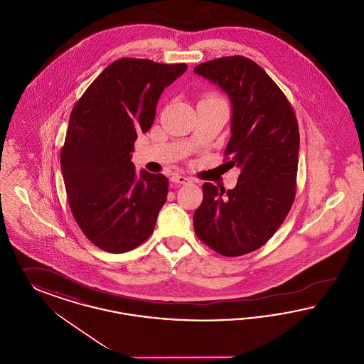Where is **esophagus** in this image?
<instances>
[{"instance_id":"1","label":"esophagus","mask_w":364,"mask_h":364,"mask_svg":"<svg viewBox=\"0 0 364 364\" xmlns=\"http://www.w3.org/2000/svg\"><path fill=\"white\" fill-rule=\"evenodd\" d=\"M171 181H172V183H175V184H189V183H192V181H191V178L181 175L172 176V177H171Z\"/></svg>"}]
</instances>
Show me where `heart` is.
Segmentation results:
<instances>
[{
  "label": "heart",
  "mask_w": 364,
  "mask_h": 364,
  "mask_svg": "<svg viewBox=\"0 0 364 364\" xmlns=\"http://www.w3.org/2000/svg\"><path fill=\"white\" fill-rule=\"evenodd\" d=\"M207 100H220L219 97L217 96H214V95H208V96H205L202 102H207Z\"/></svg>",
  "instance_id": "heart-1"
}]
</instances>
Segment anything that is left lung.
Masks as SVG:
<instances>
[{"mask_svg": "<svg viewBox=\"0 0 364 364\" xmlns=\"http://www.w3.org/2000/svg\"><path fill=\"white\" fill-rule=\"evenodd\" d=\"M193 72L222 87L232 102V136L225 156L241 169L233 189L204 183L193 228L207 247L237 257L262 247L294 203L298 122L286 95L252 59L222 57Z\"/></svg>", "mask_w": 364, "mask_h": 364, "instance_id": "obj_1", "label": "left lung"}]
</instances>
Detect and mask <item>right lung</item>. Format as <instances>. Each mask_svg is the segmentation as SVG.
Wrapping results in <instances>:
<instances>
[{
	"mask_svg": "<svg viewBox=\"0 0 364 364\" xmlns=\"http://www.w3.org/2000/svg\"><path fill=\"white\" fill-rule=\"evenodd\" d=\"M186 63L120 58L89 85L70 114L60 169L70 211L87 240L124 253L151 235L169 181L131 162L136 132L151 127L161 93Z\"/></svg>",
	"mask_w": 364,
	"mask_h": 364,
	"instance_id": "add662e5",
	"label": "right lung"
}]
</instances>
